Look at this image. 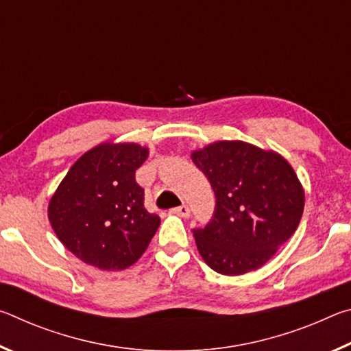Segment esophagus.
Instances as JSON below:
<instances>
[{"instance_id":"34e87169","label":"esophagus","mask_w":351,"mask_h":351,"mask_svg":"<svg viewBox=\"0 0 351 351\" xmlns=\"http://www.w3.org/2000/svg\"><path fill=\"white\" fill-rule=\"evenodd\" d=\"M175 212H176L180 217H182V218H189V217H190V209H189L187 206H184V204L180 206V207H176Z\"/></svg>"}]
</instances>
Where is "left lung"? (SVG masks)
Wrapping results in <instances>:
<instances>
[{
	"instance_id": "8db88e82",
	"label": "left lung",
	"mask_w": 351,
	"mask_h": 351,
	"mask_svg": "<svg viewBox=\"0 0 351 351\" xmlns=\"http://www.w3.org/2000/svg\"><path fill=\"white\" fill-rule=\"evenodd\" d=\"M210 181L217 204L212 221L195 229L206 265L241 276L274 257L302 219L305 190L280 153L245 141H215L190 153Z\"/></svg>"
}]
</instances>
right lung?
Returning <instances> with one entry per match:
<instances>
[{
	"label": "right lung",
	"instance_id": "1",
	"mask_svg": "<svg viewBox=\"0 0 351 351\" xmlns=\"http://www.w3.org/2000/svg\"><path fill=\"white\" fill-rule=\"evenodd\" d=\"M148 147L106 141L77 159L47 204L57 239L83 263L127 269L147 251L161 218L144 206L134 173Z\"/></svg>",
	"mask_w": 351,
	"mask_h": 351
}]
</instances>
